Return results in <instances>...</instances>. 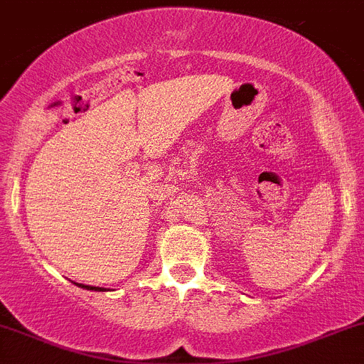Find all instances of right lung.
<instances>
[{
  "label": "right lung",
  "mask_w": 364,
  "mask_h": 364,
  "mask_svg": "<svg viewBox=\"0 0 364 364\" xmlns=\"http://www.w3.org/2000/svg\"><path fill=\"white\" fill-rule=\"evenodd\" d=\"M76 286H80V288L83 289H89V291H106V288H97V286H87V284H78V282H75Z\"/></svg>",
  "instance_id": "right-lung-1"
}]
</instances>
